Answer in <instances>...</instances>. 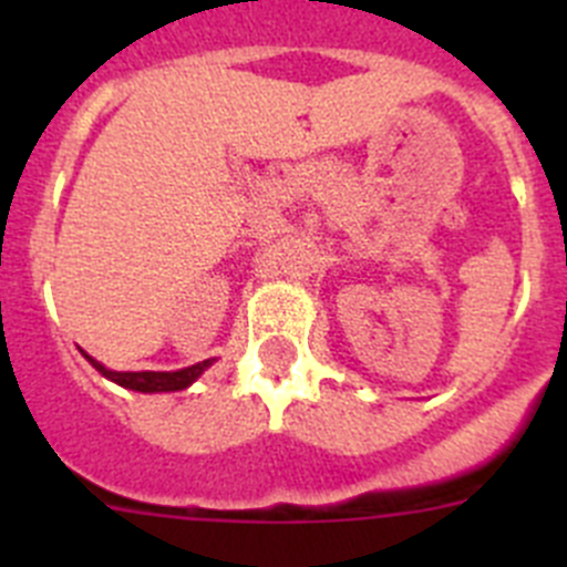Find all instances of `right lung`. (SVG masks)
<instances>
[{"label": "right lung", "mask_w": 567, "mask_h": 567, "mask_svg": "<svg viewBox=\"0 0 567 567\" xmlns=\"http://www.w3.org/2000/svg\"><path fill=\"white\" fill-rule=\"evenodd\" d=\"M84 358L96 365L104 378L124 385V389H133V392H178V389H187L193 380H198V374L213 363V360H204V363L187 365V369H178V372H110V369H104V365L99 363V360L90 358V354H84Z\"/></svg>", "instance_id": "obj_1"}]
</instances>
